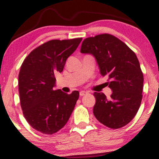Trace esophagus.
Wrapping results in <instances>:
<instances>
[{
  "mask_svg": "<svg viewBox=\"0 0 159 159\" xmlns=\"http://www.w3.org/2000/svg\"><path fill=\"white\" fill-rule=\"evenodd\" d=\"M87 94H88V92H85V91H81V92H80V96H81V97L84 96V95H86Z\"/></svg>",
  "mask_w": 159,
  "mask_h": 159,
  "instance_id": "34e87169",
  "label": "esophagus"
}]
</instances>
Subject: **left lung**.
Wrapping results in <instances>:
<instances>
[{
	"label": "left lung",
	"instance_id": "obj_1",
	"mask_svg": "<svg viewBox=\"0 0 159 159\" xmlns=\"http://www.w3.org/2000/svg\"><path fill=\"white\" fill-rule=\"evenodd\" d=\"M81 52L92 54L102 76H108L110 98L94 92L93 113L101 124L111 129L126 126L136 115L143 98V74L136 54L111 34L89 37L82 42Z\"/></svg>",
	"mask_w": 159,
	"mask_h": 159
}]
</instances>
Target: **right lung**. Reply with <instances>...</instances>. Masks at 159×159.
I'll use <instances>...</instances> for the list:
<instances>
[{
    "label": "right lung",
    "instance_id": "add662e5",
    "mask_svg": "<svg viewBox=\"0 0 159 159\" xmlns=\"http://www.w3.org/2000/svg\"><path fill=\"white\" fill-rule=\"evenodd\" d=\"M81 38L52 40L35 48L25 59L18 86L23 115L34 129L52 134L64 126L73 113L79 92L54 90L55 74L63 70L67 59Z\"/></svg>",
    "mask_w": 159,
    "mask_h": 159
}]
</instances>
